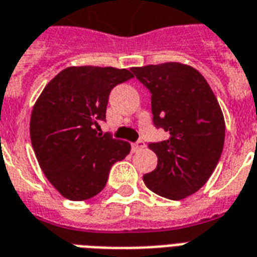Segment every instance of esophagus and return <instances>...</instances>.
I'll list each match as a JSON object with an SVG mask.
<instances>
[{
    "label": "esophagus",
    "mask_w": 257,
    "mask_h": 257,
    "mask_svg": "<svg viewBox=\"0 0 257 257\" xmlns=\"http://www.w3.org/2000/svg\"><path fill=\"white\" fill-rule=\"evenodd\" d=\"M144 147H146V144H144L143 140H138V142L132 143V151H134V153H136V151H140V150H143Z\"/></svg>",
    "instance_id": "esophagus-1"
}]
</instances>
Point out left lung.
I'll return each instance as SVG.
<instances>
[{"instance_id": "left-lung-1", "label": "left lung", "mask_w": 257, "mask_h": 257, "mask_svg": "<svg viewBox=\"0 0 257 257\" xmlns=\"http://www.w3.org/2000/svg\"><path fill=\"white\" fill-rule=\"evenodd\" d=\"M131 70L151 92L155 128L169 134L167 140L148 143L158 165L143 181L159 196L181 200L199 191L218 165L225 142L219 103L192 66L166 62Z\"/></svg>"}]
</instances>
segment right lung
Instances as JSON below:
<instances>
[{"mask_svg": "<svg viewBox=\"0 0 257 257\" xmlns=\"http://www.w3.org/2000/svg\"><path fill=\"white\" fill-rule=\"evenodd\" d=\"M128 69L70 66L45 87L30 121L32 148L51 185L66 199L87 200L106 185L131 144L100 134L109 95L132 79Z\"/></svg>", "mask_w": 257, "mask_h": 257, "instance_id": "right-lung-1", "label": "right lung"}]
</instances>
